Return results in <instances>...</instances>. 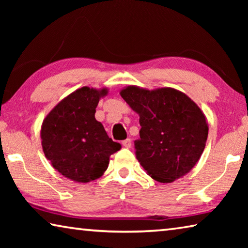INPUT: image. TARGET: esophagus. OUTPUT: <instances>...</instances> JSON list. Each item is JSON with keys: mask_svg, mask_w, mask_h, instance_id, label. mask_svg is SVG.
<instances>
[{"mask_svg": "<svg viewBox=\"0 0 248 248\" xmlns=\"http://www.w3.org/2000/svg\"><path fill=\"white\" fill-rule=\"evenodd\" d=\"M123 145L124 146L125 149H129V148H131V145H132V141L130 140V139L124 140V141H123Z\"/></svg>", "mask_w": 248, "mask_h": 248, "instance_id": "esophagus-1", "label": "esophagus"}]
</instances>
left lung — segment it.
Masks as SVG:
<instances>
[{"label":"left lung","mask_w":248,"mask_h":248,"mask_svg":"<svg viewBox=\"0 0 248 248\" xmlns=\"http://www.w3.org/2000/svg\"><path fill=\"white\" fill-rule=\"evenodd\" d=\"M120 95L140 117L137 159L159 183H173L194 169L205 148L209 125L194 100L173 87L129 85Z\"/></svg>","instance_id":"8db88e82"}]
</instances>
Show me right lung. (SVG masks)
<instances>
[{"label":"right lung","mask_w":248,"mask_h":248,"mask_svg":"<svg viewBox=\"0 0 248 248\" xmlns=\"http://www.w3.org/2000/svg\"><path fill=\"white\" fill-rule=\"evenodd\" d=\"M107 94V87L83 86L60 100L41 124L45 156L54 170L75 183L99 178L110 155L121 149L95 119L99 99Z\"/></svg>","instance_id":"right-lung-1"}]
</instances>
